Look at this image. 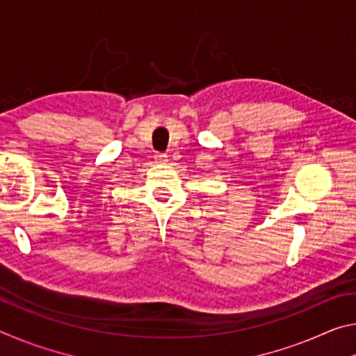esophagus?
Instances as JSON below:
<instances>
[{
    "instance_id": "1",
    "label": "esophagus",
    "mask_w": 356,
    "mask_h": 356,
    "mask_svg": "<svg viewBox=\"0 0 356 356\" xmlns=\"http://www.w3.org/2000/svg\"><path fill=\"white\" fill-rule=\"evenodd\" d=\"M168 161H170V159H168V155H165V154H156V155H155V163L166 165Z\"/></svg>"
}]
</instances>
